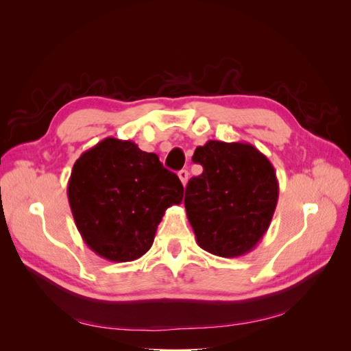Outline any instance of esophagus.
Returning a JSON list of instances; mask_svg holds the SVG:
<instances>
[{
  "label": "esophagus",
  "instance_id": "34e87169",
  "mask_svg": "<svg viewBox=\"0 0 351 351\" xmlns=\"http://www.w3.org/2000/svg\"><path fill=\"white\" fill-rule=\"evenodd\" d=\"M178 178H180V182L183 183V186H186L187 184V180H189V171H187V169H182V171H178Z\"/></svg>",
  "mask_w": 351,
  "mask_h": 351
}]
</instances>
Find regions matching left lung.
I'll return each mask as SVG.
<instances>
[{
  "mask_svg": "<svg viewBox=\"0 0 351 351\" xmlns=\"http://www.w3.org/2000/svg\"><path fill=\"white\" fill-rule=\"evenodd\" d=\"M192 161L184 206L199 246L221 258L252 252L268 231L280 186L269 159L250 143L208 141Z\"/></svg>",
  "mask_w": 351,
  "mask_h": 351,
  "instance_id": "obj_1",
  "label": "left lung"
}]
</instances>
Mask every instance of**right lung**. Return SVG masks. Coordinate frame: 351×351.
Returning a JSON list of instances; mask_svg holds the SVG:
<instances>
[{"mask_svg": "<svg viewBox=\"0 0 351 351\" xmlns=\"http://www.w3.org/2000/svg\"><path fill=\"white\" fill-rule=\"evenodd\" d=\"M184 189L156 154L132 141L107 137L73 165L67 184L71 214L83 241L112 262L139 259L151 249L165 210Z\"/></svg>", "mask_w": 351, "mask_h": 351, "instance_id": "obj_1", "label": "right lung"}]
</instances>
